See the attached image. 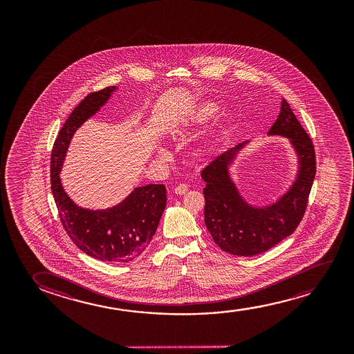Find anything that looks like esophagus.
Wrapping results in <instances>:
<instances>
[{
    "instance_id": "obj_1",
    "label": "esophagus",
    "mask_w": 354,
    "mask_h": 354,
    "mask_svg": "<svg viewBox=\"0 0 354 354\" xmlns=\"http://www.w3.org/2000/svg\"><path fill=\"white\" fill-rule=\"evenodd\" d=\"M189 189V186L186 184H180L179 186H176L174 189V192L176 194H186V191Z\"/></svg>"
}]
</instances>
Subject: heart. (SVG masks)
Listing matches in <instances>:
<instances>
[{"mask_svg": "<svg viewBox=\"0 0 354 354\" xmlns=\"http://www.w3.org/2000/svg\"><path fill=\"white\" fill-rule=\"evenodd\" d=\"M215 112H216V106L212 104V102H205V104H202V105H199L197 107L196 116H197L199 121H205V120H208V118L213 116ZM160 155L167 156L168 155V151L165 150V149H160Z\"/></svg>", "mask_w": 354, "mask_h": 354, "instance_id": "obj_1", "label": "heart"}]
</instances>
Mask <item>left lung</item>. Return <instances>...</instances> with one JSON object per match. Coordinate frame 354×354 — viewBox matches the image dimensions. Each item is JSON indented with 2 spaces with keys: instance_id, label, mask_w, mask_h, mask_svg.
Listing matches in <instances>:
<instances>
[{
  "instance_id": "obj_1",
  "label": "left lung",
  "mask_w": 354,
  "mask_h": 354,
  "mask_svg": "<svg viewBox=\"0 0 354 354\" xmlns=\"http://www.w3.org/2000/svg\"><path fill=\"white\" fill-rule=\"evenodd\" d=\"M267 136L288 138L297 160L295 179L274 202L266 205L248 202L231 176V167L249 141L228 149L201 173L207 183L203 189L205 226L220 249L237 257L267 252L290 236L305 214L315 180V147L284 97Z\"/></svg>"
}]
</instances>
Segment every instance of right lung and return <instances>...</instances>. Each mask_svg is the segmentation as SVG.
<instances>
[{"instance_id": "obj_1", "label": "right lung", "mask_w": 354, "mask_h": 354, "mask_svg": "<svg viewBox=\"0 0 354 354\" xmlns=\"http://www.w3.org/2000/svg\"><path fill=\"white\" fill-rule=\"evenodd\" d=\"M118 87L91 93L75 107L54 142L50 157L52 194L60 221L73 242L89 257L106 262H129L141 255L155 234L167 205L165 185H146L106 209L80 207L64 189L60 171L73 136L94 116Z\"/></svg>"}]
</instances>
